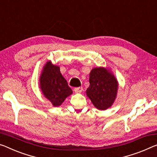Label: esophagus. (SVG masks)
<instances>
[{
	"mask_svg": "<svg viewBox=\"0 0 157 157\" xmlns=\"http://www.w3.org/2000/svg\"><path fill=\"white\" fill-rule=\"evenodd\" d=\"M83 91V88L82 87H78V88H74V92L76 93H80Z\"/></svg>",
	"mask_w": 157,
	"mask_h": 157,
	"instance_id": "esophagus-1",
	"label": "esophagus"
}]
</instances>
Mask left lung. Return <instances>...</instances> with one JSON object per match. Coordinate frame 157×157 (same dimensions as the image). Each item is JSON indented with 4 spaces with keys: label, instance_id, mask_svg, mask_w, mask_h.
Returning <instances> with one entry per match:
<instances>
[{
    "label": "left lung",
    "instance_id": "left-lung-1",
    "mask_svg": "<svg viewBox=\"0 0 157 157\" xmlns=\"http://www.w3.org/2000/svg\"><path fill=\"white\" fill-rule=\"evenodd\" d=\"M89 86L86 95L99 110L111 107L117 98L119 83L109 69L95 67L89 74Z\"/></svg>",
    "mask_w": 157,
    "mask_h": 157
}]
</instances>
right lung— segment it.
I'll use <instances>...</instances> for the list:
<instances>
[{
  "label": "right lung",
  "instance_id": "right-lung-1",
  "mask_svg": "<svg viewBox=\"0 0 157 157\" xmlns=\"http://www.w3.org/2000/svg\"><path fill=\"white\" fill-rule=\"evenodd\" d=\"M39 86L43 95L54 107H59L73 91L60 72L59 67L49 60L43 67Z\"/></svg>",
  "mask_w": 157,
  "mask_h": 157
}]
</instances>
